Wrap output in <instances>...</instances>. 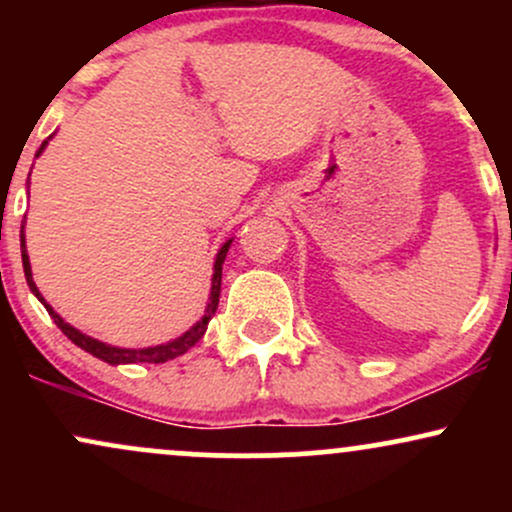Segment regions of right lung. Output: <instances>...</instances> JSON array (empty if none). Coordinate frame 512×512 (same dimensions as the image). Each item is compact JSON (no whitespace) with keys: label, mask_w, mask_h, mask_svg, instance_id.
Instances as JSON below:
<instances>
[{"label":"right lung","mask_w":512,"mask_h":512,"mask_svg":"<svg viewBox=\"0 0 512 512\" xmlns=\"http://www.w3.org/2000/svg\"><path fill=\"white\" fill-rule=\"evenodd\" d=\"M45 144L40 146L38 154H43ZM231 248V240L228 243H223V248L219 250V255H216V262H214V276H211V296H209V305H207V313H204L202 320L197 322L192 330H187L182 337L173 339V342L168 344H161V346H149V349H120V346H110V344H103L98 342V339L93 337H86L84 332H79L76 327L69 325V322H64L60 315L55 313V310L50 308L48 303H45V298L40 296L38 286H35L33 281V274H31V262H28V252H26V240H23V231H21V260H23V272H26V281L28 286H31V291L38 296V301L45 305V310H48L52 320H55V325L60 327V330L67 334L69 339L76 346H81V349L88 351V354H93L96 358H101V361L110 363V366H120V363H163V361H170V358L185 354L187 349H192L199 339L204 337V332H207V325L211 320V315L216 313V308H219V293H221V267H223V260H226V252Z\"/></svg>","instance_id":"add662e5"}]
</instances>
